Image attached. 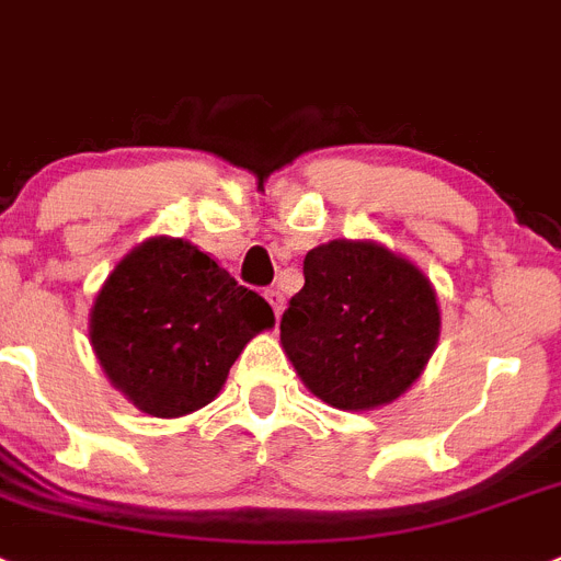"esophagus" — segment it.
Wrapping results in <instances>:
<instances>
[{
	"label": "esophagus",
	"instance_id": "obj_1",
	"mask_svg": "<svg viewBox=\"0 0 561 561\" xmlns=\"http://www.w3.org/2000/svg\"><path fill=\"white\" fill-rule=\"evenodd\" d=\"M265 299L271 301V308H274L276 319H279L282 310H285V296H282L279 287H271V290H265Z\"/></svg>",
	"mask_w": 561,
	"mask_h": 561
}]
</instances>
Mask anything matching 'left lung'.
Returning <instances> with one entry per match:
<instances>
[{"mask_svg":"<svg viewBox=\"0 0 561 561\" xmlns=\"http://www.w3.org/2000/svg\"><path fill=\"white\" fill-rule=\"evenodd\" d=\"M279 330L305 387L362 412L412 387L440 335V310L412 262L375 242L333 240L305 256V287Z\"/></svg>","mask_w":561,"mask_h":561,"instance_id":"8db88e82","label":"left lung"}]
</instances>
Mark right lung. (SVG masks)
<instances>
[{"mask_svg":"<svg viewBox=\"0 0 561 561\" xmlns=\"http://www.w3.org/2000/svg\"><path fill=\"white\" fill-rule=\"evenodd\" d=\"M274 310L192 242L154 237L126 253L90 313L92 350L146 415L180 417L217 398Z\"/></svg>","mask_w":561,"mask_h":561,"instance_id":"1","label":"right lung"}]
</instances>
